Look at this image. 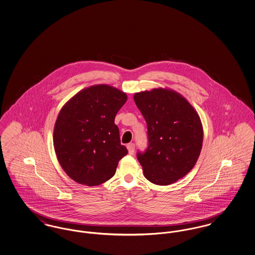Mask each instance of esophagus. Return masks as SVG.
Segmentation results:
<instances>
[{"label": "esophagus", "mask_w": 255, "mask_h": 255, "mask_svg": "<svg viewBox=\"0 0 255 255\" xmlns=\"http://www.w3.org/2000/svg\"><path fill=\"white\" fill-rule=\"evenodd\" d=\"M127 149H128V151H129V154H130V155H133V152H134V144H133V143H129V144L127 145Z\"/></svg>", "instance_id": "34e87169"}]
</instances>
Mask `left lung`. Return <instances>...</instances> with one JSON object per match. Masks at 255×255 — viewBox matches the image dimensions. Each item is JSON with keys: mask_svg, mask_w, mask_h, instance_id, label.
I'll use <instances>...</instances> for the list:
<instances>
[{"mask_svg": "<svg viewBox=\"0 0 255 255\" xmlns=\"http://www.w3.org/2000/svg\"><path fill=\"white\" fill-rule=\"evenodd\" d=\"M147 123L148 146L136 158L146 179L168 185L194 167L203 145V126L199 115L180 94L154 89L133 96Z\"/></svg>", "mask_w": 255, "mask_h": 255, "instance_id": "left-lung-1", "label": "left lung"}]
</instances>
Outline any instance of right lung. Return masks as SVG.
Returning a JSON list of instances; mask_svg holds the SVG:
<instances>
[{
    "label": "right lung",
    "instance_id": "obj_1",
    "mask_svg": "<svg viewBox=\"0 0 255 255\" xmlns=\"http://www.w3.org/2000/svg\"><path fill=\"white\" fill-rule=\"evenodd\" d=\"M127 100L108 85L79 92L61 109L55 122L53 145L62 168L80 184L107 182L128 150L121 143L115 118Z\"/></svg>",
    "mask_w": 255,
    "mask_h": 255
}]
</instances>
